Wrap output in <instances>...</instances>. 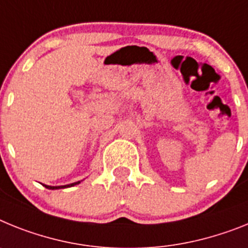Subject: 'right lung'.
I'll use <instances>...</instances> for the list:
<instances>
[{
    "instance_id": "add662e5",
    "label": "right lung",
    "mask_w": 248,
    "mask_h": 248,
    "mask_svg": "<svg viewBox=\"0 0 248 248\" xmlns=\"http://www.w3.org/2000/svg\"><path fill=\"white\" fill-rule=\"evenodd\" d=\"M79 184V181L78 182H73V184H70V185H64V186H47V185H45V187L48 189H59V188H67V187H72L75 186V185H78Z\"/></svg>"
}]
</instances>
